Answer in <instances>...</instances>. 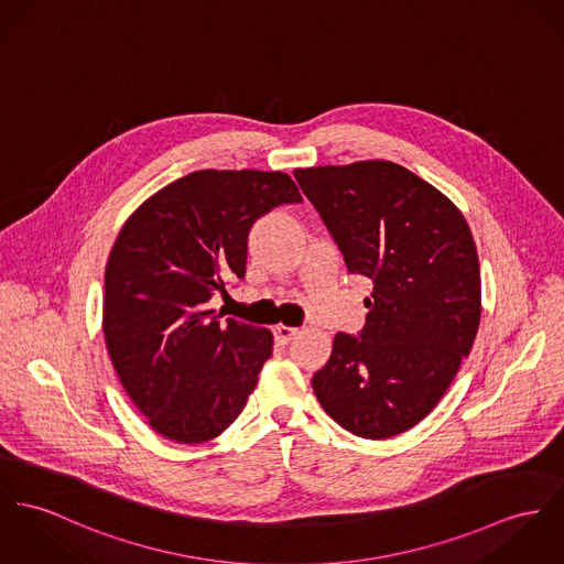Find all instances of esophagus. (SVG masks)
<instances>
[{
	"label": "esophagus",
	"instance_id": "esophagus-1",
	"mask_svg": "<svg viewBox=\"0 0 564 564\" xmlns=\"http://www.w3.org/2000/svg\"><path fill=\"white\" fill-rule=\"evenodd\" d=\"M272 333H274V339L279 341V344H290L296 335H299V328H294V326H285V324H279V326H274L272 328Z\"/></svg>",
	"mask_w": 564,
	"mask_h": 564
}]
</instances>
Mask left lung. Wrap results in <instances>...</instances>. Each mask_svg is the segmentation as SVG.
<instances>
[{"mask_svg":"<svg viewBox=\"0 0 564 564\" xmlns=\"http://www.w3.org/2000/svg\"><path fill=\"white\" fill-rule=\"evenodd\" d=\"M347 270L373 281L365 328L337 333L313 376L317 401L369 440L421 423L470 354L480 322V268L459 208L390 161L294 172Z\"/></svg>","mask_w":564,"mask_h":564,"instance_id":"8db88e82","label":"left lung"}]
</instances>
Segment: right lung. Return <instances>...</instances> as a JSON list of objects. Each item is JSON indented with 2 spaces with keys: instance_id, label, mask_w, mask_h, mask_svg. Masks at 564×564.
Wrapping results in <instances>:
<instances>
[{
  "instance_id": "add662e5",
  "label": "right lung",
  "mask_w": 564,
  "mask_h": 564,
  "mask_svg": "<svg viewBox=\"0 0 564 564\" xmlns=\"http://www.w3.org/2000/svg\"><path fill=\"white\" fill-rule=\"evenodd\" d=\"M283 172L204 170L148 197L105 268L102 333L116 373L150 427L180 444L223 434L272 354V333L208 308L242 279L253 223L301 204Z\"/></svg>"
}]
</instances>
